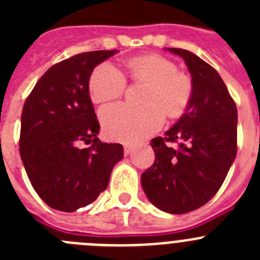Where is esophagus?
<instances>
[{
  "instance_id": "1",
  "label": "esophagus",
  "mask_w": 260,
  "mask_h": 260,
  "mask_svg": "<svg viewBox=\"0 0 260 260\" xmlns=\"http://www.w3.org/2000/svg\"><path fill=\"white\" fill-rule=\"evenodd\" d=\"M133 150H134V146L133 144H125L123 146V152H125V155H130V153L133 152Z\"/></svg>"
}]
</instances>
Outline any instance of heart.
Returning <instances> with one entry per match:
<instances>
[{
  "mask_svg": "<svg viewBox=\"0 0 260 260\" xmlns=\"http://www.w3.org/2000/svg\"><path fill=\"white\" fill-rule=\"evenodd\" d=\"M127 66L135 80L148 86L143 96L146 105H109L100 112V119L110 139L137 142L161 127L164 113L176 118L185 112L191 100L192 82L174 62L161 56L137 57ZM125 88V75L110 62L100 63L89 77V96L98 104L119 98Z\"/></svg>",
  "mask_w": 260,
  "mask_h": 260,
  "instance_id": "heart-1",
  "label": "heart"
}]
</instances>
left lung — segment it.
<instances>
[{
	"label": "left lung",
	"instance_id": "left-lung-1",
	"mask_svg": "<svg viewBox=\"0 0 260 260\" xmlns=\"http://www.w3.org/2000/svg\"><path fill=\"white\" fill-rule=\"evenodd\" d=\"M165 50L183 58L192 82L186 112L164 137L151 141L155 162L142 174L147 198L158 210L186 213L219 191L237 155V107L219 73L197 54ZM180 142L177 149L168 141Z\"/></svg>",
	"mask_w": 260,
	"mask_h": 260
}]
</instances>
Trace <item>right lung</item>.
I'll use <instances>...</instances> for the list:
<instances>
[{
  "label": "right lung",
  "mask_w": 260,
  "mask_h": 260,
  "mask_svg": "<svg viewBox=\"0 0 260 260\" xmlns=\"http://www.w3.org/2000/svg\"><path fill=\"white\" fill-rule=\"evenodd\" d=\"M117 52L80 53L53 65L24 103L20 157L32 187L54 210L74 212L96 201L123 157L121 144L98 138L88 89L93 69Z\"/></svg>",
  "instance_id": "obj_1"
}]
</instances>
